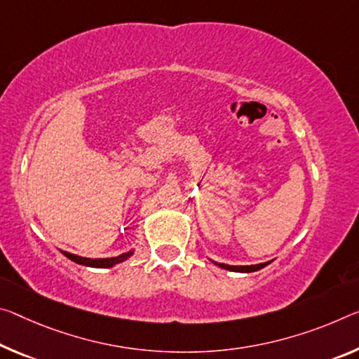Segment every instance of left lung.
<instances>
[{
	"instance_id": "left-lung-1",
	"label": "left lung",
	"mask_w": 359,
	"mask_h": 359,
	"mask_svg": "<svg viewBox=\"0 0 359 359\" xmlns=\"http://www.w3.org/2000/svg\"><path fill=\"white\" fill-rule=\"evenodd\" d=\"M215 265L220 266V269L224 270H230V271H238V273H252V271H257L260 269H264L270 264V262H264V264H257V265H226V264H219V262H214Z\"/></svg>"
}]
</instances>
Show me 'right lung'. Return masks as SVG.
Returning a JSON list of instances; mask_svg holds the SVG:
<instances>
[{"label": "right lung", "mask_w": 359, "mask_h": 359, "mask_svg": "<svg viewBox=\"0 0 359 359\" xmlns=\"http://www.w3.org/2000/svg\"><path fill=\"white\" fill-rule=\"evenodd\" d=\"M60 252L64 254L67 259H70L72 262H75V264H79V265L94 266V269H110V266H115L118 264H121V262L128 260L130 255L134 254V249H130L128 252L119 254L116 257H107V259H89V257H81V255H76L67 251H60Z\"/></svg>", "instance_id": "1"}]
</instances>
